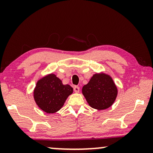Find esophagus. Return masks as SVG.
I'll list each match as a JSON object with an SVG mask.
<instances>
[{"label": "esophagus", "mask_w": 153, "mask_h": 153, "mask_svg": "<svg viewBox=\"0 0 153 153\" xmlns=\"http://www.w3.org/2000/svg\"><path fill=\"white\" fill-rule=\"evenodd\" d=\"M74 91L75 93H79V87L77 86V85H75L74 87Z\"/></svg>", "instance_id": "obj_1"}]
</instances>
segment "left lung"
I'll return each mask as SVG.
<instances>
[{"mask_svg":"<svg viewBox=\"0 0 153 153\" xmlns=\"http://www.w3.org/2000/svg\"><path fill=\"white\" fill-rule=\"evenodd\" d=\"M82 93L92 108L103 110L112 105L118 91L109 76L100 74L93 75L88 83L83 85Z\"/></svg>","mask_w":153,"mask_h":153,"instance_id":"obj_1","label":"left lung"}]
</instances>
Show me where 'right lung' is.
I'll return each mask as SVG.
<instances>
[{
	"instance_id": "add662e5",
	"label": "right lung",
	"mask_w": 153,
	"mask_h": 153,
	"mask_svg": "<svg viewBox=\"0 0 153 153\" xmlns=\"http://www.w3.org/2000/svg\"><path fill=\"white\" fill-rule=\"evenodd\" d=\"M72 92L70 85H63L60 79L51 74L37 83L34 91L35 101L44 111L53 114L61 108Z\"/></svg>"
}]
</instances>
